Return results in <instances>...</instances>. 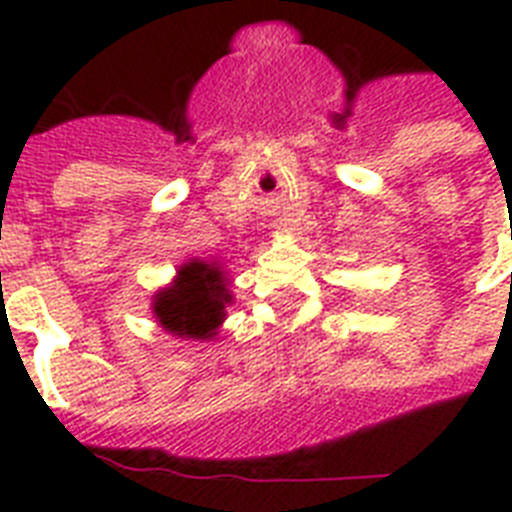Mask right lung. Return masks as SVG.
I'll return each mask as SVG.
<instances>
[{"label":"right lung","instance_id":"obj_1","mask_svg":"<svg viewBox=\"0 0 512 512\" xmlns=\"http://www.w3.org/2000/svg\"><path fill=\"white\" fill-rule=\"evenodd\" d=\"M232 296L216 264L190 261L179 269L174 288L155 296L153 312L169 333L182 338H211L224 320Z\"/></svg>","mask_w":512,"mask_h":512}]
</instances>
